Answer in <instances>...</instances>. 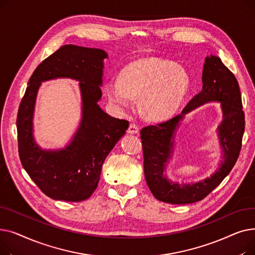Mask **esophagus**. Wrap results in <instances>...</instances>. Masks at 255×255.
<instances>
[{
	"mask_svg": "<svg viewBox=\"0 0 255 255\" xmlns=\"http://www.w3.org/2000/svg\"><path fill=\"white\" fill-rule=\"evenodd\" d=\"M138 127L134 124V123H131L130 125H129V128H128V130H127V132L129 133V134H137L138 133Z\"/></svg>",
	"mask_w": 255,
	"mask_h": 255,
	"instance_id": "esophagus-1",
	"label": "esophagus"
}]
</instances>
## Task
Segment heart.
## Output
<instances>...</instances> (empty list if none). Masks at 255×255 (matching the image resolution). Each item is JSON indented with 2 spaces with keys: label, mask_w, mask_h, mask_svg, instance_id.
Instances as JSON below:
<instances>
[{
  "label": "heart",
  "mask_w": 255,
  "mask_h": 255,
  "mask_svg": "<svg viewBox=\"0 0 255 255\" xmlns=\"http://www.w3.org/2000/svg\"><path fill=\"white\" fill-rule=\"evenodd\" d=\"M189 86L188 74L182 66L157 59L132 62L121 72L120 79H109L105 91L110 100L120 106H130L140 96L145 117L161 121L175 114Z\"/></svg>",
  "instance_id": "b5f03b06"
}]
</instances>
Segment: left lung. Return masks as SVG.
Wrapping results in <instances>:
<instances>
[{"instance_id":"1","label":"left lung","mask_w":255,"mask_h":255,"mask_svg":"<svg viewBox=\"0 0 255 255\" xmlns=\"http://www.w3.org/2000/svg\"><path fill=\"white\" fill-rule=\"evenodd\" d=\"M203 89L180 115L140 131L145 182L155 198L173 205L193 204L204 199L229 175L236 164L245 130V118L238 80L216 56H208L203 70ZM208 102H219L223 121L218 128L223 160L210 177L195 183L169 180L165 171L174 150V137L185 114Z\"/></svg>"}]
</instances>
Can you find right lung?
Listing matches in <instances>:
<instances>
[{"instance_id":"obj_1","label":"right lung","mask_w":255,"mask_h":255,"mask_svg":"<svg viewBox=\"0 0 255 255\" xmlns=\"http://www.w3.org/2000/svg\"><path fill=\"white\" fill-rule=\"evenodd\" d=\"M106 58L102 49L67 44L40 64L29 79L16 120L18 153L30 178L52 199L82 202L89 198L97 188L106 156L128 129V121L111 117L98 105ZM57 78L80 83L82 120L68 145L44 150L33 138L34 104L41 83Z\"/></svg>"}]
</instances>
